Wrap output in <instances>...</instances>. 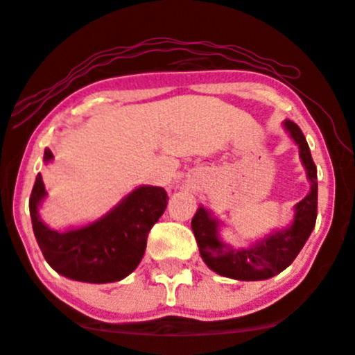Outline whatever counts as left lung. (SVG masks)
<instances>
[{"label": "left lung", "mask_w": 355, "mask_h": 355, "mask_svg": "<svg viewBox=\"0 0 355 355\" xmlns=\"http://www.w3.org/2000/svg\"><path fill=\"white\" fill-rule=\"evenodd\" d=\"M283 127L300 147V159L311 183L309 193L294 205V218L288 228L276 230L253 245L238 250L221 240V221L200 205L191 220V230L202 259L216 275L238 281L270 279L294 261L313 233L318 216V170L300 127L293 121H284Z\"/></svg>", "instance_id": "left-lung-1"}]
</instances>
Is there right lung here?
<instances>
[{
  "label": "right lung",
  "mask_w": 355,
  "mask_h": 355,
  "mask_svg": "<svg viewBox=\"0 0 355 355\" xmlns=\"http://www.w3.org/2000/svg\"><path fill=\"white\" fill-rule=\"evenodd\" d=\"M53 159V152L46 148L44 164ZM46 195L42 177L37 173L29 198V213L42 256L59 275L94 284L121 281L139 266L147 248L148 232L164 215L168 200L162 187L140 185L92 223L58 232L40 216Z\"/></svg>",
  "instance_id": "obj_1"
}]
</instances>
